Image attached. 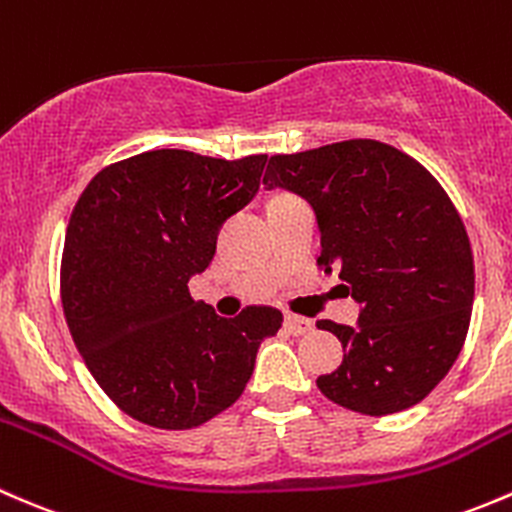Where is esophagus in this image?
Here are the masks:
<instances>
[{
    "label": "esophagus",
    "mask_w": 512,
    "mask_h": 512,
    "mask_svg": "<svg viewBox=\"0 0 512 512\" xmlns=\"http://www.w3.org/2000/svg\"><path fill=\"white\" fill-rule=\"evenodd\" d=\"M286 328L291 335H305L313 330V323L308 318H300V315H286Z\"/></svg>",
    "instance_id": "34e87169"
}]
</instances>
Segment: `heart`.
<instances>
[{
  "label": "heart",
  "instance_id": "1",
  "mask_svg": "<svg viewBox=\"0 0 512 512\" xmlns=\"http://www.w3.org/2000/svg\"><path fill=\"white\" fill-rule=\"evenodd\" d=\"M278 199H286V194H278V197H273L271 202H278Z\"/></svg>",
  "mask_w": 512,
  "mask_h": 512
}]
</instances>
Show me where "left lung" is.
<instances>
[{
  "label": "left lung",
  "instance_id": "left-lung-1",
  "mask_svg": "<svg viewBox=\"0 0 512 512\" xmlns=\"http://www.w3.org/2000/svg\"><path fill=\"white\" fill-rule=\"evenodd\" d=\"M263 184L313 207L318 266L340 273L362 305L355 328L318 320L345 350L318 377L320 392L367 416L419 404L451 370L471 323V241L449 194L414 157L377 140L273 155Z\"/></svg>",
  "mask_w": 512,
  "mask_h": 512
}]
</instances>
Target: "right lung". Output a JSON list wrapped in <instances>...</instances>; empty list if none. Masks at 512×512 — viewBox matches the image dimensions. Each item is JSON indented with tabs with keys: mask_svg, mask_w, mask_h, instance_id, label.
Masks as SVG:
<instances>
[{
	"mask_svg": "<svg viewBox=\"0 0 512 512\" xmlns=\"http://www.w3.org/2000/svg\"><path fill=\"white\" fill-rule=\"evenodd\" d=\"M263 165L150 150L103 167L73 207L63 315L100 389L142 424L194 429L229 409L281 328V310L221 318L187 286L212 263L221 224L256 197Z\"/></svg>",
	"mask_w": 512,
	"mask_h": 512,
	"instance_id": "add662e5",
	"label": "right lung"
}]
</instances>
